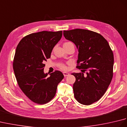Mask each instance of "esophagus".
<instances>
[{"instance_id":"obj_1","label":"esophagus","mask_w":127,"mask_h":127,"mask_svg":"<svg viewBox=\"0 0 127 127\" xmlns=\"http://www.w3.org/2000/svg\"><path fill=\"white\" fill-rule=\"evenodd\" d=\"M63 75H64V76L66 77L67 76H69V72H63Z\"/></svg>"}]
</instances>
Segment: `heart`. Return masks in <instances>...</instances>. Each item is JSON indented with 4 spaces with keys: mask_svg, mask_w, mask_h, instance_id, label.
Returning a JSON list of instances; mask_svg holds the SVG:
<instances>
[{
    "mask_svg": "<svg viewBox=\"0 0 127 127\" xmlns=\"http://www.w3.org/2000/svg\"><path fill=\"white\" fill-rule=\"evenodd\" d=\"M66 43H69V42H65V43H64V44H66ZM59 67H60V68L62 70H66L67 69L65 65H64V64H61V65H59Z\"/></svg>",
    "mask_w": 127,
    "mask_h": 127,
    "instance_id": "obj_1",
    "label": "heart"
}]
</instances>
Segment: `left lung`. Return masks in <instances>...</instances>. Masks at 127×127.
Segmentation results:
<instances>
[{
	"label": "left lung",
	"instance_id": "8db88e82",
	"mask_svg": "<svg viewBox=\"0 0 127 127\" xmlns=\"http://www.w3.org/2000/svg\"><path fill=\"white\" fill-rule=\"evenodd\" d=\"M64 36L75 45L79 51L77 68L83 72L72 75L76 78L73 85L75 98L80 104L89 105L104 95L113 76L114 58L108 42L93 31L75 29L63 31ZM83 71L82 72V71Z\"/></svg>",
	"mask_w": 127,
	"mask_h": 127
}]
</instances>
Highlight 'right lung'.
<instances>
[{
    "instance_id": "right-lung-1",
    "label": "right lung",
    "mask_w": 127,
    "mask_h": 127,
    "mask_svg": "<svg viewBox=\"0 0 127 127\" xmlns=\"http://www.w3.org/2000/svg\"><path fill=\"white\" fill-rule=\"evenodd\" d=\"M62 36V31L32 33L24 37L16 48L13 62L15 77L21 90L35 103L44 104L52 99L64 78L60 71L48 77L44 71V62Z\"/></svg>"
}]
</instances>
